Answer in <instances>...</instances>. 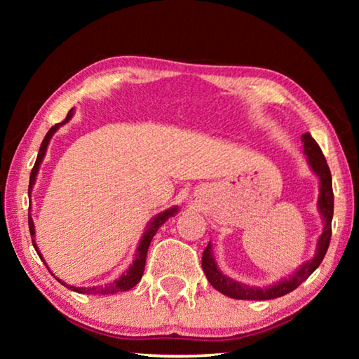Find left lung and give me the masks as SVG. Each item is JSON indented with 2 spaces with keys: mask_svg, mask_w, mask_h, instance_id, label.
<instances>
[{
  "mask_svg": "<svg viewBox=\"0 0 359 359\" xmlns=\"http://www.w3.org/2000/svg\"><path fill=\"white\" fill-rule=\"evenodd\" d=\"M304 142V154L307 156V163L313 174L317 175L320 180V194H318V203L317 208L321 218H323V233L320 234L317 242V252H315L313 258L306 261L299 266V269H296L293 274L280 278L274 285L269 287L259 288V287H250V285L236 282L228 276H224L223 272L218 269L215 263L214 253H212V242H209L208 247L203 253V271L205 277H208L209 283L217 291H220L222 294L233 297V299H253V301H266V299H276L291 293L296 290L299 285L306 280V278L312 274L321 264L325 255L327 252L331 241V222H332V212H334V194H332V179L331 171L327 166L326 158L323 156L320 145L315 142V139L306 133L302 135Z\"/></svg>",
  "mask_w": 359,
  "mask_h": 359,
  "instance_id": "obj_1",
  "label": "left lung"
}]
</instances>
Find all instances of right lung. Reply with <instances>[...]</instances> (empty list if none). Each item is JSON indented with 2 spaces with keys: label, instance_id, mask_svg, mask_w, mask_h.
Segmentation results:
<instances>
[{
  "label": "right lung",
  "instance_id": "right-lung-1",
  "mask_svg": "<svg viewBox=\"0 0 359 359\" xmlns=\"http://www.w3.org/2000/svg\"><path fill=\"white\" fill-rule=\"evenodd\" d=\"M72 115H74V109H71V111L68 112V115H66V118L62 121V123H57L55 126H52V128L47 131L44 141H42L41 147H39V154H38V158H36V163H34V166L32 169V174H29V187H28V194H29V196H32L33 185H34V182H36V175H38V172H39L41 163H42V160H44V156H46L48 142H50L52 136L55 135V131L60 128V126H63L65 123H68ZM177 212H179V208H177V205H174V208L168 209V210H163V212H160V214L151 218V220L147 223V226H145V231H144L141 241H139V245L136 248L135 261H133V264L118 278H115L112 283H107V285H104V287H72V285H68L66 282L60 280L58 277H57V280L62 283V285H65L66 288L76 291V293H82V294H114V293H120V291L131 290L133 287H135V285H137L139 282H141L142 274H144V267H145V258H147L149 245H150L151 239H154V236L156 234V231L160 229V226H161L163 223H166V220H168L169 217H174L175 214H177ZM28 226H29V234H32V241H33L34 250L38 252L39 258L44 261V258H42V255L39 252L38 245H36V241H34V234L36 233H34V223H33V218H32V209H28ZM44 264L47 266L46 261H44ZM47 269H48V266H47ZM53 277H55V276H53Z\"/></svg>",
  "mask_w": 359,
  "mask_h": 359
}]
</instances>
